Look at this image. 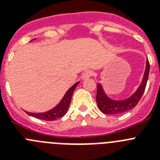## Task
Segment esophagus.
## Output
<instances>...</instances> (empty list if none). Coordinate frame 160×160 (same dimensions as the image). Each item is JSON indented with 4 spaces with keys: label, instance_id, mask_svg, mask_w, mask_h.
Returning a JSON list of instances; mask_svg holds the SVG:
<instances>
[{
    "label": "esophagus",
    "instance_id": "obj_1",
    "mask_svg": "<svg viewBox=\"0 0 160 160\" xmlns=\"http://www.w3.org/2000/svg\"><path fill=\"white\" fill-rule=\"evenodd\" d=\"M92 76H93V71H91V70H86V71L82 73V78L83 80H85V79L89 78L92 77Z\"/></svg>",
    "mask_w": 160,
    "mask_h": 160
}]
</instances>
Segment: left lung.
<instances>
[{
	"instance_id": "1",
	"label": "left lung",
	"mask_w": 160,
	"mask_h": 160,
	"mask_svg": "<svg viewBox=\"0 0 160 160\" xmlns=\"http://www.w3.org/2000/svg\"><path fill=\"white\" fill-rule=\"evenodd\" d=\"M150 71L149 61H147L146 70L144 73L143 79L139 86L136 92L133 94L131 98L122 101H114L109 98L103 91V89L100 84L97 86V95H96V102L100 111L104 114H116L121 113L127 112L130 111L138 104L140 98H142L146 88L147 82H148V75Z\"/></svg>"
}]
</instances>
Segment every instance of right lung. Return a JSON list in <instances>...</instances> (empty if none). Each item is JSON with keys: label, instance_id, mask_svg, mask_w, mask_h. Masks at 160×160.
I'll list each match as a JSON object with an SVG mask.
<instances>
[{"label": "right lung", "instance_id": "1", "mask_svg": "<svg viewBox=\"0 0 160 160\" xmlns=\"http://www.w3.org/2000/svg\"><path fill=\"white\" fill-rule=\"evenodd\" d=\"M78 83L79 82H76L75 84L73 85V87L66 93V94L64 95L62 101L59 102L58 105L56 106L54 108L50 110V111L45 113H38V114H37V113L27 112V111H25V112L27 113L29 115H30V116L35 117V118H39V119L46 120V121H53V120L57 119V118H62L67 112V110L69 108L70 102H71V98L72 94L73 93V90H75Z\"/></svg>", "mask_w": 160, "mask_h": 160}]
</instances>
